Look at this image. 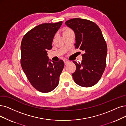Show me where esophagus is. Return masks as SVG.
Here are the masks:
<instances>
[{
  "instance_id": "34e87169",
  "label": "esophagus",
  "mask_w": 126,
  "mask_h": 126,
  "mask_svg": "<svg viewBox=\"0 0 126 126\" xmlns=\"http://www.w3.org/2000/svg\"><path fill=\"white\" fill-rule=\"evenodd\" d=\"M69 63V61H68V60H64V64H65V65Z\"/></svg>"
}]
</instances>
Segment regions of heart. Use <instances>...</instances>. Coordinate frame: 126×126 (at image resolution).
Here are the masks:
<instances>
[{"label": "heart", "instance_id": "heart-1", "mask_svg": "<svg viewBox=\"0 0 126 126\" xmlns=\"http://www.w3.org/2000/svg\"><path fill=\"white\" fill-rule=\"evenodd\" d=\"M71 32H72V31L71 29H70L69 28H65L64 29V31L63 32V34H67V33H70Z\"/></svg>", "mask_w": 126, "mask_h": 126}]
</instances>
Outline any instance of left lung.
<instances>
[{"label": "left lung", "instance_id": "obj_1", "mask_svg": "<svg viewBox=\"0 0 126 126\" xmlns=\"http://www.w3.org/2000/svg\"><path fill=\"white\" fill-rule=\"evenodd\" d=\"M75 33V47L82 50L81 63L73 62L76 70L72 73L75 83L84 87H92L101 79L106 66L107 46L101 29L94 22L75 18L65 22Z\"/></svg>", "mask_w": 126, "mask_h": 126}]
</instances>
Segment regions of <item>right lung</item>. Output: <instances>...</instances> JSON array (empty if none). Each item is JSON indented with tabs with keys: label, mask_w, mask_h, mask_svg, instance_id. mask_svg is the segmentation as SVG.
<instances>
[{
	"label": "right lung",
	"mask_w": 126,
	"mask_h": 126,
	"mask_svg": "<svg viewBox=\"0 0 126 126\" xmlns=\"http://www.w3.org/2000/svg\"><path fill=\"white\" fill-rule=\"evenodd\" d=\"M62 24L60 21L39 25L25 34L22 39L21 66L29 82L40 92H50L58 86L64 67L62 60L52 63L47 54V50L52 48L55 34Z\"/></svg>",
	"instance_id": "add662e5"
}]
</instances>
